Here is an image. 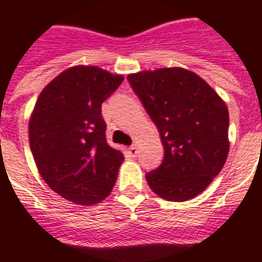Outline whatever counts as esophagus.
<instances>
[{"label":"esophagus","mask_w":262,"mask_h":262,"mask_svg":"<svg viewBox=\"0 0 262 262\" xmlns=\"http://www.w3.org/2000/svg\"><path fill=\"white\" fill-rule=\"evenodd\" d=\"M127 151H129V154H130L133 158L137 157V154H139V149H137V147H136V145H132V147H129V148H127Z\"/></svg>","instance_id":"obj_1"}]
</instances>
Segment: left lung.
I'll return each instance as SVG.
<instances>
[{
    "label": "left lung",
    "instance_id": "8db88e82",
    "mask_svg": "<svg viewBox=\"0 0 262 262\" xmlns=\"http://www.w3.org/2000/svg\"><path fill=\"white\" fill-rule=\"evenodd\" d=\"M127 81L165 147L162 165L145 174L149 188L171 202L198 196L228 157L225 101L198 74L181 67L129 74Z\"/></svg>",
    "mask_w": 262,
    "mask_h": 262
}]
</instances>
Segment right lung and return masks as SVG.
<instances>
[{
	"label": "right lung",
	"mask_w": 262,
	"mask_h": 262,
	"mask_svg": "<svg viewBox=\"0 0 262 262\" xmlns=\"http://www.w3.org/2000/svg\"><path fill=\"white\" fill-rule=\"evenodd\" d=\"M123 75L96 66H75L39 93L29 121L30 148L43 181L81 206L108 196L123 154L110 147L101 104Z\"/></svg>",
	"instance_id": "obj_1"
}]
</instances>
